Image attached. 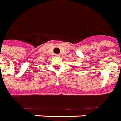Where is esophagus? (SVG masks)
<instances>
[{
  "mask_svg": "<svg viewBox=\"0 0 121 121\" xmlns=\"http://www.w3.org/2000/svg\"><path fill=\"white\" fill-rule=\"evenodd\" d=\"M56 56H57V57H60V55L57 54V55H56Z\"/></svg>",
  "mask_w": 121,
  "mask_h": 121,
  "instance_id": "1",
  "label": "esophagus"
}]
</instances>
